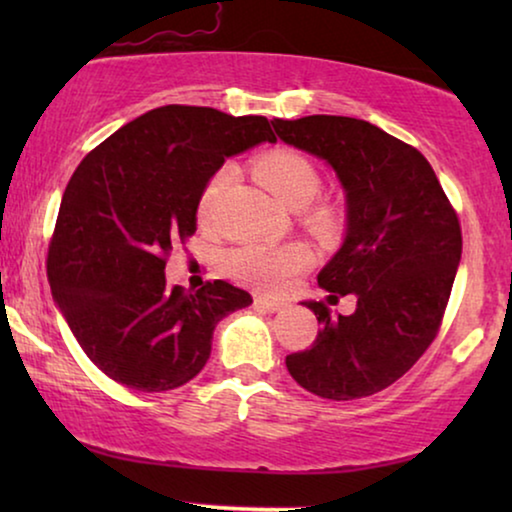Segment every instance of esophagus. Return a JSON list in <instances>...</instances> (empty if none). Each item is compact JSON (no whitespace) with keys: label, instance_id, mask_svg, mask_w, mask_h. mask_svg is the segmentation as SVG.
I'll use <instances>...</instances> for the list:
<instances>
[{"label":"esophagus","instance_id":"34e87169","mask_svg":"<svg viewBox=\"0 0 512 512\" xmlns=\"http://www.w3.org/2000/svg\"><path fill=\"white\" fill-rule=\"evenodd\" d=\"M254 305L258 307V310H263V312H282L284 310V303L282 300H275V298H265V296H258L256 300H254Z\"/></svg>","mask_w":512,"mask_h":512}]
</instances>
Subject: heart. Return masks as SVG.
I'll return each mask as SVG.
<instances>
[{
	"instance_id": "obj_1",
	"label": "heart",
	"mask_w": 512,
	"mask_h": 512,
	"mask_svg": "<svg viewBox=\"0 0 512 512\" xmlns=\"http://www.w3.org/2000/svg\"><path fill=\"white\" fill-rule=\"evenodd\" d=\"M254 172L261 184L289 209H305L321 191V177L310 160L296 151H270L256 160ZM235 167L223 165L209 179L200 195L198 214L209 221L221 193L233 184ZM307 223L319 233L335 226V214L328 207H314L307 212ZM310 265V251L303 244H244L228 256L230 275L261 291H279L293 275Z\"/></svg>"
}]
</instances>
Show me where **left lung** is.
<instances>
[{"instance_id":"obj_1","label":"left lung","mask_w":512,"mask_h":512,"mask_svg":"<svg viewBox=\"0 0 512 512\" xmlns=\"http://www.w3.org/2000/svg\"><path fill=\"white\" fill-rule=\"evenodd\" d=\"M272 128L340 181L345 237L319 284L356 296L347 317L305 300L321 328L310 349L286 356V368L321 398L373 396L408 373L436 338L461 261L459 219L429 160L373 123L319 114L275 118Z\"/></svg>"}]
</instances>
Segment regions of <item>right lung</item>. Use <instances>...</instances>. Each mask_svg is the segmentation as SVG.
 <instances>
[{
    "label": "right lung",
    "instance_id": "add662e5",
    "mask_svg": "<svg viewBox=\"0 0 512 512\" xmlns=\"http://www.w3.org/2000/svg\"><path fill=\"white\" fill-rule=\"evenodd\" d=\"M263 142L268 118L167 104L125 123L69 179L48 249L55 305L88 359L128 389L170 391L205 368L237 286H167L165 256L195 233L216 170Z\"/></svg>",
    "mask_w": 512,
    "mask_h": 512
}]
</instances>
